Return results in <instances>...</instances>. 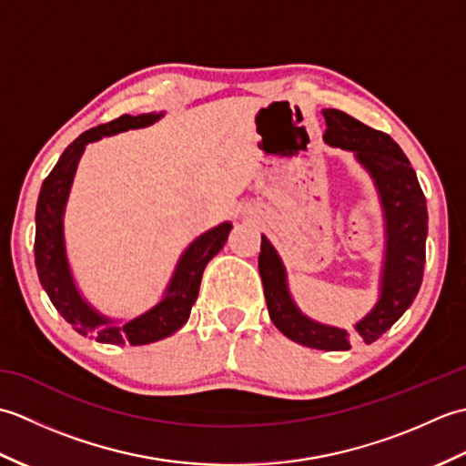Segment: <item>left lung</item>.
<instances>
[{"label":"left lung","mask_w":466,"mask_h":466,"mask_svg":"<svg viewBox=\"0 0 466 466\" xmlns=\"http://www.w3.org/2000/svg\"><path fill=\"white\" fill-rule=\"evenodd\" d=\"M322 116L326 120L324 142L354 154V160L372 177L382 210L384 254L379 300L354 324V336L370 344L407 312L419 294L427 258V200L409 157L389 134L372 130L332 107L322 110ZM258 270L270 320L284 336L316 350L350 349V332L312 320L296 306L284 262L264 234Z\"/></svg>","instance_id":"left-lung-1"}]
</instances>
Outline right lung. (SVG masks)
<instances>
[{
  "label": "right lung",
  "mask_w": 466,
  "mask_h": 466,
  "mask_svg": "<svg viewBox=\"0 0 466 466\" xmlns=\"http://www.w3.org/2000/svg\"><path fill=\"white\" fill-rule=\"evenodd\" d=\"M164 112L140 114V116H120L117 120L92 127L66 147L59 156L54 170L42 184L35 208V268L39 282L47 292L56 310L74 326L80 334H92L97 342L106 344H126L134 346L150 344L162 340L166 336L180 330L190 319V310L200 292V282L206 264L222 250L232 230V222H222L204 234L177 258L172 279L167 282L162 299L150 310L130 320H117L102 314L84 299L77 289L72 268L67 262L64 216L66 204L72 190L77 164L87 144L102 140L104 136H114L137 127H147L156 124Z\"/></svg>",
  "instance_id": "1"
}]
</instances>
